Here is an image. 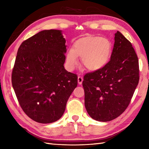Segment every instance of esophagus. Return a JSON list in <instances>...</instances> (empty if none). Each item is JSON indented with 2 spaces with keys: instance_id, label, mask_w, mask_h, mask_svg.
Listing matches in <instances>:
<instances>
[{
  "instance_id": "34e87169",
  "label": "esophagus",
  "mask_w": 149,
  "mask_h": 149,
  "mask_svg": "<svg viewBox=\"0 0 149 149\" xmlns=\"http://www.w3.org/2000/svg\"><path fill=\"white\" fill-rule=\"evenodd\" d=\"M83 80H84V79H83V77H82L79 76V77H77V81H78V84H79V85H81V84H82Z\"/></svg>"
}]
</instances>
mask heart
<instances>
[{"label": "heart", "mask_w": 149, "mask_h": 149, "mask_svg": "<svg viewBox=\"0 0 149 149\" xmlns=\"http://www.w3.org/2000/svg\"><path fill=\"white\" fill-rule=\"evenodd\" d=\"M112 42L105 37L85 36L76 40L67 53L66 60L70 69L78 65L77 57L81 58L83 65L90 71L102 68L109 61Z\"/></svg>", "instance_id": "heart-1"}]
</instances>
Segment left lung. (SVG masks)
<instances>
[{
  "label": "left lung",
  "instance_id": "8db88e82",
  "mask_svg": "<svg viewBox=\"0 0 149 149\" xmlns=\"http://www.w3.org/2000/svg\"><path fill=\"white\" fill-rule=\"evenodd\" d=\"M114 41L110 61L85 74L82 84L87 112L99 122H109L124 112L139 80V60L132 43L120 31Z\"/></svg>",
  "mask_w": 149,
  "mask_h": 149
}]
</instances>
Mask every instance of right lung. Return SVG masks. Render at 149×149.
<instances>
[{"mask_svg":"<svg viewBox=\"0 0 149 149\" xmlns=\"http://www.w3.org/2000/svg\"><path fill=\"white\" fill-rule=\"evenodd\" d=\"M65 43L62 31L43 30L24 41L17 50L12 87L22 110L37 122L59 120L77 85V75L64 68Z\"/></svg>","mask_w":149,"mask_h":149,"instance_id":"obj_1","label":"right lung"}]
</instances>
